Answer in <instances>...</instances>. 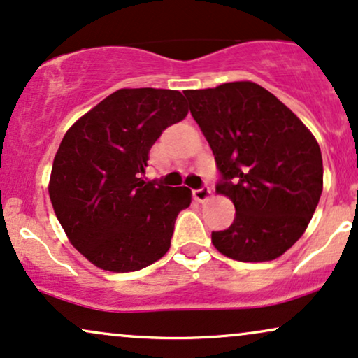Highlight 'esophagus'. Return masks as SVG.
Returning <instances> with one entry per match:
<instances>
[{
	"label": "esophagus",
	"instance_id": "obj_1",
	"mask_svg": "<svg viewBox=\"0 0 358 358\" xmlns=\"http://www.w3.org/2000/svg\"><path fill=\"white\" fill-rule=\"evenodd\" d=\"M192 196H194V199H196L197 202H204V201L209 199V196H210V189L207 187V186L201 187V189H194V191H192Z\"/></svg>",
	"mask_w": 358,
	"mask_h": 358
}]
</instances>
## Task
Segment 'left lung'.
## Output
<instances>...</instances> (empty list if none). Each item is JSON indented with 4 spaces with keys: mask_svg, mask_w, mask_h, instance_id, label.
<instances>
[{
    "mask_svg": "<svg viewBox=\"0 0 358 358\" xmlns=\"http://www.w3.org/2000/svg\"><path fill=\"white\" fill-rule=\"evenodd\" d=\"M206 136L236 217L213 232L220 254L241 262L273 260L301 239L319 204V143L272 92L250 81L184 92Z\"/></svg>",
    "mask_w": 358,
    "mask_h": 358,
    "instance_id": "obj_1",
    "label": "left lung"
}]
</instances>
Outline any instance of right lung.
<instances>
[{
	"label": "right lung",
	"mask_w": 358,
	"mask_h": 358,
	"mask_svg": "<svg viewBox=\"0 0 358 358\" xmlns=\"http://www.w3.org/2000/svg\"><path fill=\"white\" fill-rule=\"evenodd\" d=\"M187 113L179 91L119 90L64 134L50 199L68 239L96 267L141 271L169 250L191 189L145 182L143 174L152 144Z\"/></svg>",
	"instance_id": "right-lung-1"
}]
</instances>
